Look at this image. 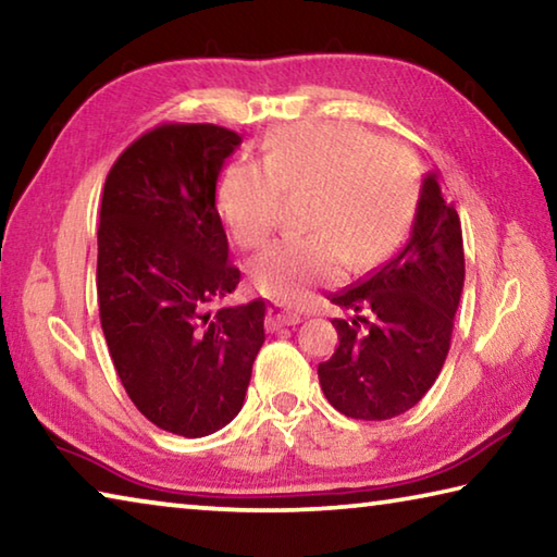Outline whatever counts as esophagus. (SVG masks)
I'll use <instances>...</instances> for the list:
<instances>
[{
	"label": "esophagus",
	"mask_w": 557,
	"mask_h": 557,
	"mask_svg": "<svg viewBox=\"0 0 557 557\" xmlns=\"http://www.w3.org/2000/svg\"><path fill=\"white\" fill-rule=\"evenodd\" d=\"M301 322V314L295 312V309H289L285 305H280V301H275V305L270 307V314H268V324L270 329H282V326H295Z\"/></svg>",
	"instance_id": "esophagus-1"
}]
</instances>
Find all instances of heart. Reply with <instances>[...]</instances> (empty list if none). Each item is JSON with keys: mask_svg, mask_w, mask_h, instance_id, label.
<instances>
[{"mask_svg": "<svg viewBox=\"0 0 557 557\" xmlns=\"http://www.w3.org/2000/svg\"><path fill=\"white\" fill-rule=\"evenodd\" d=\"M301 201L305 233L252 260L250 277L268 297L295 305L319 285L366 268L403 240L418 203L408 149L346 122H307L277 132L260 162H235L219 184V211L233 243L262 248L280 228L285 196Z\"/></svg>", "mask_w": 557, "mask_h": 557, "instance_id": "obj_1", "label": "heart"}]
</instances>
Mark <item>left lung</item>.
I'll list each match as a JSON object with an SVG mask.
<instances>
[{
  "instance_id": "1",
  "label": "left lung",
  "mask_w": 557,
  "mask_h": 557,
  "mask_svg": "<svg viewBox=\"0 0 557 557\" xmlns=\"http://www.w3.org/2000/svg\"><path fill=\"white\" fill-rule=\"evenodd\" d=\"M461 287L459 213L428 174L405 248L329 297L351 317L334 319L338 346L317 369L326 400L354 420H391L418 405L445 366Z\"/></svg>"
}]
</instances>
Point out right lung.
<instances>
[{"label": "right lung", "mask_w": 557, "mask_h": 557, "mask_svg": "<svg viewBox=\"0 0 557 557\" xmlns=\"http://www.w3.org/2000/svg\"><path fill=\"white\" fill-rule=\"evenodd\" d=\"M240 143L209 122H164L117 157L102 188L98 305L110 358L135 408L188 440L240 412L265 342L262 299L211 312L240 282L215 209L221 166Z\"/></svg>", "instance_id": "add662e5"}]
</instances>
